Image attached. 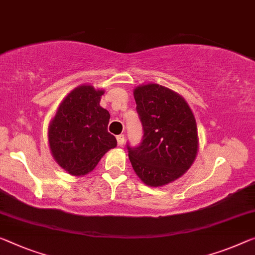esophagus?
<instances>
[{"label":"esophagus","instance_id":"obj_1","mask_svg":"<svg viewBox=\"0 0 255 255\" xmlns=\"http://www.w3.org/2000/svg\"><path fill=\"white\" fill-rule=\"evenodd\" d=\"M117 140H118V145L123 146L125 143V135H119L117 136Z\"/></svg>","mask_w":255,"mask_h":255}]
</instances>
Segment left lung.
Returning a JSON list of instances; mask_svg holds the SVG:
<instances>
[{"mask_svg":"<svg viewBox=\"0 0 255 255\" xmlns=\"http://www.w3.org/2000/svg\"><path fill=\"white\" fill-rule=\"evenodd\" d=\"M134 98L144 135L139 146H128L132 169L149 187L172 183L187 173L198 153L192 110L181 95L157 83L137 86Z\"/></svg>","mask_w":255,"mask_h":255,"instance_id":"1","label":"left lung"}]
</instances>
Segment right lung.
Masks as SVG:
<instances>
[{
    "mask_svg": "<svg viewBox=\"0 0 255 255\" xmlns=\"http://www.w3.org/2000/svg\"><path fill=\"white\" fill-rule=\"evenodd\" d=\"M104 89L78 86L66 95L48 127L55 161L68 174L83 176L97 166L117 139L108 131L110 113L100 105Z\"/></svg>",
    "mask_w": 255,
    "mask_h": 255,
    "instance_id": "right-lung-1",
    "label": "right lung"
}]
</instances>
